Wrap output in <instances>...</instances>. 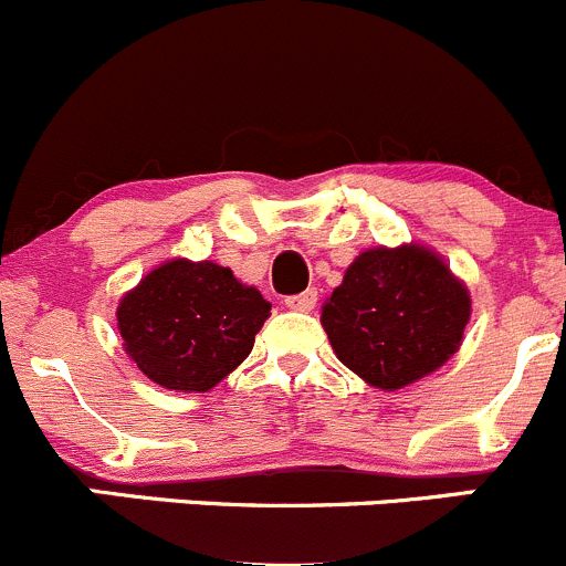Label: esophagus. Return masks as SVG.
<instances>
[{"label":"esophagus","mask_w":566,"mask_h":566,"mask_svg":"<svg viewBox=\"0 0 566 566\" xmlns=\"http://www.w3.org/2000/svg\"><path fill=\"white\" fill-rule=\"evenodd\" d=\"M284 304H287L290 310L312 312V310H315V304H317V290L310 287V290H304V293H298V295H287V298H284Z\"/></svg>","instance_id":"34e87169"}]
</instances>
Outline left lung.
<instances>
[{"mask_svg":"<svg viewBox=\"0 0 566 566\" xmlns=\"http://www.w3.org/2000/svg\"><path fill=\"white\" fill-rule=\"evenodd\" d=\"M323 328L345 367L378 389H400L457 354L470 295L420 245L356 256L323 306Z\"/></svg>","mask_w":566,"mask_h":566,"instance_id":"1","label":"left lung"}]
</instances>
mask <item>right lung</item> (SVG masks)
Masks as SVG:
<instances>
[{
    "label": "right lung",
    "mask_w": 566,
    "mask_h": 566,
    "mask_svg": "<svg viewBox=\"0 0 566 566\" xmlns=\"http://www.w3.org/2000/svg\"><path fill=\"white\" fill-rule=\"evenodd\" d=\"M271 304L216 262L171 260L120 298L118 328L137 367L166 389L207 392L254 348Z\"/></svg>",
    "instance_id": "add662e5"
}]
</instances>
